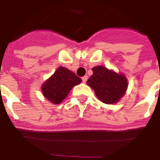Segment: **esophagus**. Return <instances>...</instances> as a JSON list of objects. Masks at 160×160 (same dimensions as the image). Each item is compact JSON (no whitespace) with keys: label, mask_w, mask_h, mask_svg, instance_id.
<instances>
[{"label":"esophagus","mask_w":160,"mask_h":160,"mask_svg":"<svg viewBox=\"0 0 160 160\" xmlns=\"http://www.w3.org/2000/svg\"><path fill=\"white\" fill-rule=\"evenodd\" d=\"M88 76H84V77H82V81H83V83H86L87 80H88Z\"/></svg>","instance_id":"34e87169"}]
</instances>
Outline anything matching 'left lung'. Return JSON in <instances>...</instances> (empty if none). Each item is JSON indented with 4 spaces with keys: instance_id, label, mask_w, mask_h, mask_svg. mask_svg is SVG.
Returning <instances> with one entry per match:
<instances>
[{
    "instance_id": "8db88e82",
    "label": "left lung",
    "mask_w": 160,
    "mask_h": 160,
    "mask_svg": "<svg viewBox=\"0 0 160 160\" xmlns=\"http://www.w3.org/2000/svg\"><path fill=\"white\" fill-rule=\"evenodd\" d=\"M92 70L93 75L87 83L94 90L98 99L105 104L118 102L128 88L126 77L101 66L93 67Z\"/></svg>"
}]
</instances>
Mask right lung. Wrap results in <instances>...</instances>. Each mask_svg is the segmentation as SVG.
I'll return each instance as SVG.
<instances>
[{
  "instance_id": "right-lung-1",
  "label": "right lung",
  "mask_w": 160,
  "mask_h": 160,
  "mask_svg": "<svg viewBox=\"0 0 160 160\" xmlns=\"http://www.w3.org/2000/svg\"><path fill=\"white\" fill-rule=\"evenodd\" d=\"M81 83V79L65 67H60L45 82L42 91L45 98L53 104H59L65 99L76 85Z\"/></svg>"
}]
</instances>
